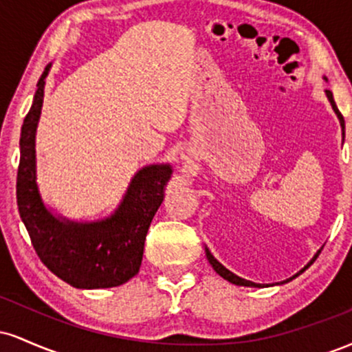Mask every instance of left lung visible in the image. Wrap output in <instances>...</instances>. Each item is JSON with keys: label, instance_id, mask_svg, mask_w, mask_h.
Wrapping results in <instances>:
<instances>
[{"label": "left lung", "instance_id": "obj_1", "mask_svg": "<svg viewBox=\"0 0 352 352\" xmlns=\"http://www.w3.org/2000/svg\"><path fill=\"white\" fill-rule=\"evenodd\" d=\"M322 79H324V80H328V78H326V76H322ZM326 98H328L329 104H331V107H333V111H334V114L338 116V119H339V124H341V129H342V140H344V117L341 116V112H339V109H338V106H336V102H334L333 92H331V91H326ZM319 253H321V250H318L316 254H314V256L311 258V260H309V263L306 265L305 268H301L300 272H298L296 274H293V276H292V278H288V280L281 281V285H283V283H288V281H292L293 278L300 276V274H301L302 272H305V270H308L309 266L314 263V260H316ZM205 254H207V260H208V263L213 266V270H215V272H217L218 274H220V276L223 278V280H227V281H230V283H233V285H236V286H250V288H265V286H268V285H260V283H253V281H250V280H245V278H241V276H236L235 273H232V272H230L228 268H225V266L221 265L220 261H218L217 258L213 256L212 253H210V250L207 248V246H205ZM278 285H280V283H278Z\"/></svg>", "mask_w": 352, "mask_h": 352}]
</instances>
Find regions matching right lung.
Returning <instances> with one entry per match:
<instances>
[{"mask_svg": "<svg viewBox=\"0 0 352 352\" xmlns=\"http://www.w3.org/2000/svg\"><path fill=\"white\" fill-rule=\"evenodd\" d=\"M51 66L36 84L21 127L16 182L19 215L36 253L56 276L79 289L114 288L139 273L145 236L164 201L172 165L151 164L137 170L117 208L100 220L76 221L52 212L39 192L36 170V131Z\"/></svg>", "mask_w": 352, "mask_h": 352, "instance_id": "right-lung-1", "label": "right lung"}]
</instances>
